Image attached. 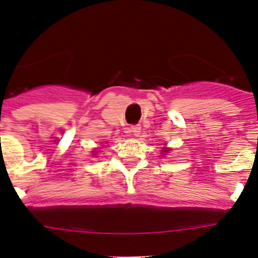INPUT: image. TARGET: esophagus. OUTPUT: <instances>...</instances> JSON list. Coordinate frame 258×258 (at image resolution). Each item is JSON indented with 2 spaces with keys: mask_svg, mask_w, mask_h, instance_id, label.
Wrapping results in <instances>:
<instances>
[{
  "mask_svg": "<svg viewBox=\"0 0 258 258\" xmlns=\"http://www.w3.org/2000/svg\"><path fill=\"white\" fill-rule=\"evenodd\" d=\"M131 131L134 136H138V134L141 133V126L140 125H133V126L131 127Z\"/></svg>",
  "mask_w": 258,
  "mask_h": 258,
  "instance_id": "obj_1",
  "label": "esophagus"
}]
</instances>
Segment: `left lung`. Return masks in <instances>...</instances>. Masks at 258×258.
<instances>
[{"label": "left lung", "instance_id": "left-lung-1", "mask_svg": "<svg viewBox=\"0 0 258 258\" xmlns=\"http://www.w3.org/2000/svg\"><path fill=\"white\" fill-rule=\"evenodd\" d=\"M166 151H168V150H166Z\"/></svg>", "mask_w": 258, "mask_h": 258}]
</instances>
